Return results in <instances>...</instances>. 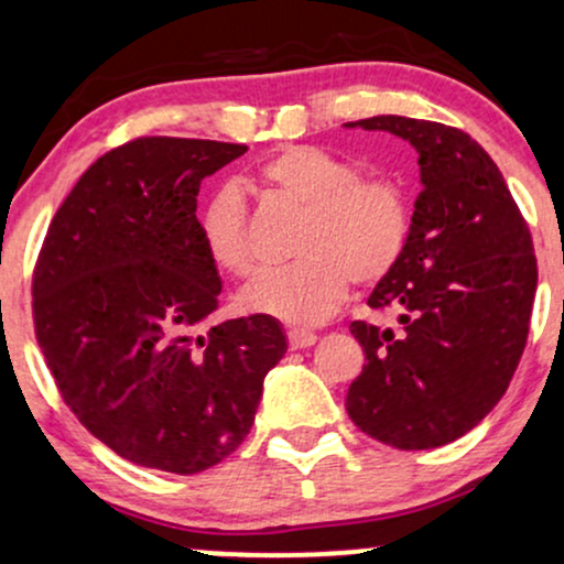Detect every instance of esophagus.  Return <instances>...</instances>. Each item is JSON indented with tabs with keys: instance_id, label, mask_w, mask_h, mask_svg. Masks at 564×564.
Wrapping results in <instances>:
<instances>
[{
	"instance_id": "esophagus-1",
	"label": "esophagus",
	"mask_w": 564,
	"mask_h": 564,
	"mask_svg": "<svg viewBox=\"0 0 564 564\" xmlns=\"http://www.w3.org/2000/svg\"><path fill=\"white\" fill-rule=\"evenodd\" d=\"M289 347L291 349H304V347H313L315 345V332H310V328H289Z\"/></svg>"
}]
</instances>
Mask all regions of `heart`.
<instances>
[{"label": "heart", "instance_id": "b5f03b06", "mask_svg": "<svg viewBox=\"0 0 564 564\" xmlns=\"http://www.w3.org/2000/svg\"><path fill=\"white\" fill-rule=\"evenodd\" d=\"M254 183L304 206L294 262L262 268L238 304L294 326L326 321L347 296L349 281L371 286L390 275L411 238L413 209L405 185L390 174L364 177L355 161L315 145H289L257 166ZM209 260L232 275L249 273L246 204L223 185L198 212Z\"/></svg>", "mask_w": 564, "mask_h": 564}]
</instances>
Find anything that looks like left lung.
I'll list each match as a JSON object with an SVG mask.
<instances>
[{"label": "left lung", "instance_id": "1", "mask_svg": "<svg viewBox=\"0 0 564 564\" xmlns=\"http://www.w3.org/2000/svg\"><path fill=\"white\" fill-rule=\"evenodd\" d=\"M347 127L411 142L424 187L403 257L368 296L398 326H349L366 366L345 405L379 443L437 448L480 424L514 377L539 283L533 238L494 159L462 129L405 116Z\"/></svg>", "mask_w": 564, "mask_h": 564}]
</instances>
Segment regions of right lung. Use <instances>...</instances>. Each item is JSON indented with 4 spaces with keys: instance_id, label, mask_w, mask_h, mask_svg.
Wrapping results in <instances>:
<instances>
[{
    "instance_id": "obj_1",
    "label": "right lung",
    "mask_w": 564,
    "mask_h": 564,
    "mask_svg": "<svg viewBox=\"0 0 564 564\" xmlns=\"http://www.w3.org/2000/svg\"><path fill=\"white\" fill-rule=\"evenodd\" d=\"M243 153L217 140L124 142L82 174L39 251L44 364L76 419L138 467L196 475L228 458L286 352L268 315L198 334L223 291L198 236V187Z\"/></svg>"
}]
</instances>
